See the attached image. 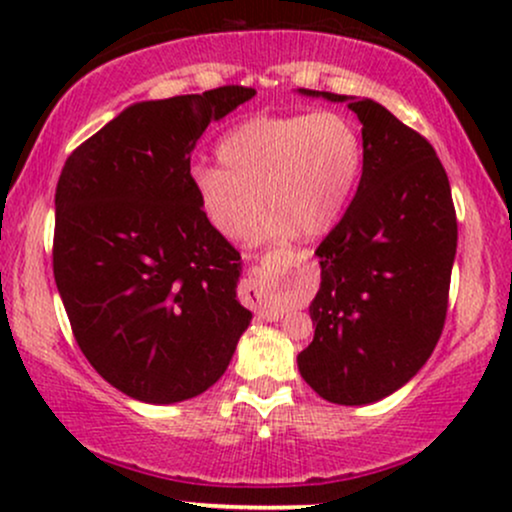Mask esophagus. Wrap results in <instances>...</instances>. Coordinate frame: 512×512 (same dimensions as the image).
Wrapping results in <instances>:
<instances>
[{"label": "esophagus", "mask_w": 512, "mask_h": 512, "mask_svg": "<svg viewBox=\"0 0 512 512\" xmlns=\"http://www.w3.org/2000/svg\"><path fill=\"white\" fill-rule=\"evenodd\" d=\"M243 298L245 303L255 305L257 310H260L262 317H267V320H272V317H279V313L276 310H267L264 305H267V286L262 284V276L260 274H252L250 281L245 284L243 289Z\"/></svg>", "instance_id": "esophagus-1"}]
</instances>
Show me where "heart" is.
<instances>
[{"mask_svg":"<svg viewBox=\"0 0 512 512\" xmlns=\"http://www.w3.org/2000/svg\"><path fill=\"white\" fill-rule=\"evenodd\" d=\"M218 166L192 170L202 216L221 236L243 238L274 211L264 233L315 238L330 231L363 173L361 127L339 110L257 115L216 144ZM265 197L262 198L261 195Z\"/></svg>","mask_w":512,"mask_h":512,"instance_id":"b5f03b06","label":"heart"}]
</instances>
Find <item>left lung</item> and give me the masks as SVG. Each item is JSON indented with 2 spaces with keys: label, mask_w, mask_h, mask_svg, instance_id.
I'll use <instances>...</instances> for the list:
<instances>
[{
  "label": "left lung",
  "mask_w": 512,
  "mask_h": 512,
  "mask_svg": "<svg viewBox=\"0 0 512 512\" xmlns=\"http://www.w3.org/2000/svg\"><path fill=\"white\" fill-rule=\"evenodd\" d=\"M322 96L349 101L363 125V173L349 209L315 250V337L298 354V370L322 399L354 407L392 395L436 349L457 216L448 173L426 137L370 98Z\"/></svg>",
  "instance_id": "1"
}]
</instances>
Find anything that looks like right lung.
Segmentation results:
<instances>
[{"label": "right lung", "instance_id": "obj_1", "mask_svg": "<svg viewBox=\"0 0 512 512\" xmlns=\"http://www.w3.org/2000/svg\"><path fill=\"white\" fill-rule=\"evenodd\" d=\"M255 96L219 86L129 105L64 163L52 272L81 354L125 395L173 404L226 373L252 313L240 252L204 219L190 154Z\"/></svg>", "mask_w": 512, "mask_h": 512}]
</instances>
